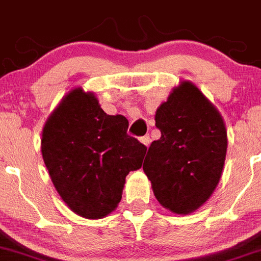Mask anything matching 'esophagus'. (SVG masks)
<instances>
[{
  "label": "esophagus",
  "instance_id": "esophagus-1",
  "mask_svg": "<svg viewBox=\"0 0 261 261\" xmlns=\"http://www.w3.org/2000/svg\"><path fill=\"white\" fill-rule=\"evenodd\" d=\"M140 142L143 143V144L145 145V147H149V144H151V138H149V136L148 135H145V136H142V138H140Z\"/></svg>",
  "mask_w": 261,
  "mask_h": 261
}]
</instances>
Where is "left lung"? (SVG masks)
Returning a JSON list of instances; mask_svg holds the SVG:
<instances>
[{
	"instance_id": "1",
	"label": "left lung",
	"mask_w": 261,
	"mask_h": 261,
	"mask_svg": "<svg viewBox=\"0 0 261 261\" xmlns=\"http://www.w3.org/2000/svg\"><path fill=\"white\" fill-rule=\"evenodd\" d=\"M161 138L152 142L143 170L164 208L175 215L199 210L217 187L227 149L226 126L198 87L183 81L154 114Z\"/></svg>"
}]
</instances>
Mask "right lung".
Masks as SVG:
<instances>
[{
	"mask_svg": "<svg viewBox=\"0 0 261 261\" xmlns=\"http://www.w3.org/2000/svg\"><path fill=\"white\" fill-rule=\"evenodd\" d=\"M128 121L109 116L93 92L76 87L46 118L41 153L65 204L87 220L118 206L126 175L142 168L147 147L127 135Z\"/></svg>",
	"mask_w": 261,
	"mask_h": 261,
	"instance_id": "1",
	"label": "right lung"
}]
</instances>
